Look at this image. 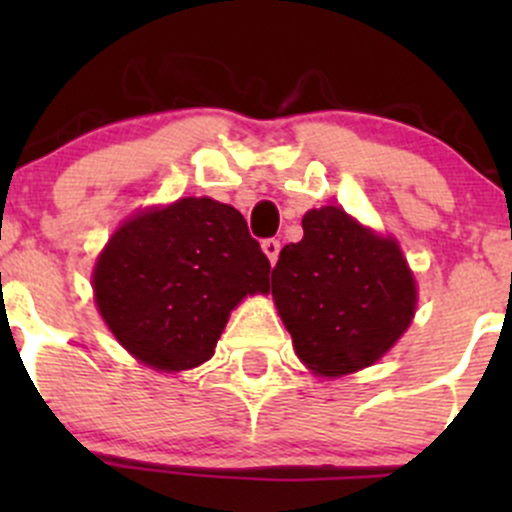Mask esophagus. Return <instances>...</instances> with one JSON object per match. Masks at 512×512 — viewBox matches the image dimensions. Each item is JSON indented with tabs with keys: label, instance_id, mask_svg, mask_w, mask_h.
Segmentation results:
<instances>
[{
	"label": "esophagus",
	"instance_id": "esophagus-1",
	"mask_svg": "<svg viewBox=\"0 0 512 512\" xmlns=\"http://www.w3.org/2000/svg\"><path fill=\"white\" fill-rule=\"evenodd\" d=\"M280 240H275V237H267V240H262V250H265V255H267V260L272 262V265H275L277 262V257H280Z\"/></svg>",
	"mask_w": 512,
	"mask_h": 512
}]
</instances>
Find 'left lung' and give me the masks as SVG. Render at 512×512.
<instances>
[{
	"mask_svg": "<svg viewBox=\"0 0 512 512\" xmlns=\"http://www.w3.org/2000/svg\"><path fill=\"white\" fill-rule=\"evenodd\" d=\"M304 237L282 247L272 297L294 352L324 376L374 364L406 332L416 285L399 245L342 208L309 210Z\"/></svg>",
	"mask_w": 512,
	"mask_h": 512,
	"instance_id": "left-lung-1",
	"label": "left lung"
}]
</instances>
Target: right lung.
Listing matches in <instances>:
<instances>
[{
    "label": "right lung",
    "instance_id": "right-lung-1",
    "mask_svg": "<svg viewBox=\"0 0 512 512\" xmlns=\"http://www.w3.org/2000/svg\"><path fill=\"white\" fill-rule=\"evenodd\" d=\"M98 312L153 369L208 361L232 307L270 292V260L245 218L210 198H183L113 232L94 272Z\"/></svg>",
    "mask_w": 512,
    "mask_h": 512
}]
</instances>
